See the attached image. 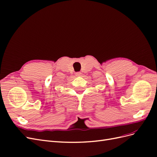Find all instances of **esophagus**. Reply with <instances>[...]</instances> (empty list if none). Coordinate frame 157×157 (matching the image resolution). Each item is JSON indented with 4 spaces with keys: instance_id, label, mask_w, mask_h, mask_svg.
<instances>
[{
    "instance_id": "34e87169",
    "label": "esophagus",
    "mask_w": 157,
    "mask_h": 157,
    "mask_svg": "<svg viewBox=\"0 0 157 157\" xmlns=\"http://www.w3.org/2000/svg\"><path fill=\"white\" fill-rule=\"evenodd\" d=\"M75 75H76V76H77V77H80V76L82 75V73L80 72H77V73H75Z\"/></svg>"
}]
</instances>
